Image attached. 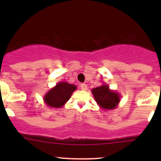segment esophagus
I'll use <instances>...</instances> for the list:
<instances>
[{"mask_svg":"<svg viewBox=\"0 0 161 161\" xmlns=\"http://www.w3.org/2000/svg\"><path fill=\"white\" fill-rule=\"evenodd\" d=\"M80 87H81V89L83 90V91H86L87 88H88V86H87V85L85 84V83H82V84H81Z\"/></svg>","mask_w":161,"mask_h":161,"instance_id":"34e87169","label":"esophagus"}]
</instances>
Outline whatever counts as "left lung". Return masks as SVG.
<instances>
[{"label":"left lung","mask_w":161,"mask_h":161,"mask_svg":"<svg viewBox=\"0 0 161 161\" xmlns=\"http://www.w3.org/2000/svg\"><path fill=\"white\" fill-rule=\"evenodd\" d=\"M92 93L98 106L103 110H114L120 101V95L110 89L107 84L92 89Z\"/></svg>","instance_id":"8db88e82"}]
</instances>
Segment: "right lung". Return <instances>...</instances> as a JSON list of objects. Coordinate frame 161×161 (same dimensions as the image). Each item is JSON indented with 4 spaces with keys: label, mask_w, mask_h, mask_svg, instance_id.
<instances>
[{
    "label": "right lung",
    "mask_w": 161,
    "mask_h": 161,
    "mask_svg": "<svg viewBox=\"0 0 161 161\" xmlns=\"http://www.w3.org/2000/svg\"><path fill=\"white\" fill-rule=\"evenodd\" d=\"M76 88L77 87L73 84L60 82L45 94L43 97L44 101L50 108H61L69 101Z\"/></svg>",
    "instance_id": "right-lung-1"
}]
</instances>
